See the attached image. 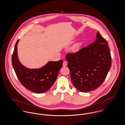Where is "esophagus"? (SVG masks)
<instances>
[{
    "label": "esophagus",
    "mask_w": 125,
    "mask_h": 125,
    "mask_svg": "<svg viewBox=\"0 0 125 125\" xmlns=\"http://www.w3.org/2000/svg\"><path fill=\"white\" fill-rule=\"evenodd\" d=\"M67 62H66L65 61H63V66H66V65H67Z\"/></svg>",
    "instance_id": "esophagus-1"
}]
</instances>
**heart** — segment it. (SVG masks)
<instances>
[{
  "instance_id": "b5f03b06",
  "label": "heart",
  "mask_w": 125,
  "mask_h": 125,
  "mask_svg": "<svg viewBox=\"0 0 125 125\" xmlns=\"http://www.w3.org/2000/svg\"><path fill=\"white\" fill-rule=\"evenodd\" d=\"M81 45H82V43L81 42H78L76 44H75L73 47V51L74 52H77L78 51L80 48L81 47Z\"/></svg>"
}]
</instances>
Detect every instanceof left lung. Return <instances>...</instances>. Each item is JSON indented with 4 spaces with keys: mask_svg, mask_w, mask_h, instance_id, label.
<instances>
[{
    "mask_svg": "<svg viewBox=\"0 0 125 125\" xmlns=\"http://www.w3.org/2000/svg\"><path fill=\"white\" fill-rule=\"evenodd\" d=\"M72 82L81 92H89L101 85L111 66L106 40L99 32L95 42L74 53L66 54Z\"/></svg>",
    "mask_w": 125,
    "mask_h": 125,
    "instance_id": "8db88e82",
    "label": "left lung"
}]
</instances>
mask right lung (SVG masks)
<instances>
[{
	"instance_id": "obj_1",
	"label": "right lung",
	"mask_w": 125,
	"mask_h": 125,
	"mask_svg": "<svg viewBox=\"0 0 125 125\" xmlns=\"http://www.w3.org/2000/svg\"><path fill=\"white\" fill-rule=\"evenodd\" d=\"M15 43L12 55L13 68L19 80L26 88L36 93L46 92L56 80L63 60L58 61H49L47 64L38 69H29L22 65L19 61L17 55V44Z\"/></svg>"
}]
</instances>
